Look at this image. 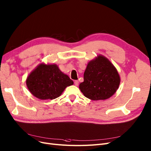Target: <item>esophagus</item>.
<instances>
[{"label":"esophagus","instance_id":"esophagus-1","mask_svg":"<svg viewBox=\"0 0 151 151\" xmlns=\"http://www.w3.org/2000/svg\"><path fill=\"white\" fill-rule=\"evenodd\" d=\"M74 85H75L76 86H77L78 85H79V82H78L77 81H74Z\"/></svg>","mask_w":151,"mask_h":151}]
</instances>
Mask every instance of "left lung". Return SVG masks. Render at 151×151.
I'll list each match as a JSON object with an SVG mask.
<instances>
[{
    "label": "left lung",
    "instance_id": "1",
    "mask_svg": "<svg viewBox=\"0 0 151 151\" xmlns=\"http://www.w3.org/2000/svg\"><path fill=\"white\" fill-rule=\"evenodd\" d=\"M119 83L120 77L115 67L106 58L99 55L88 63L79 88L90 100H104L114 95Z\"/></svg>",
    "mask_w": 151,
    "mask_h": 151
}]
</instances>
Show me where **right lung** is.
I'll return each mask as SVG.
<instances>
[{"mask_svg": "<svg viewBox=\"0 0 151 151\" xmlns=\"http://www.w3.org/2000/svg\"><path fill=\"white\" fill-rule=\"evenodd\" d=\"M27 86L31 93L40 100H53L62 94L74 82L56 64L41 63L28 76Z\"/></svg>", "mask_w": 151, "mask_h": 151, "instance_id": "obj_1", "label": "right lung"}]
</instances>
